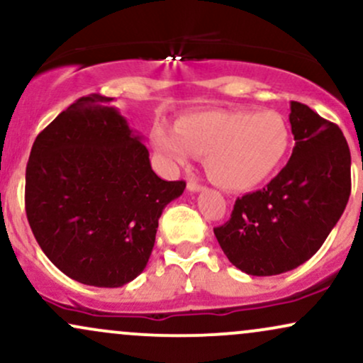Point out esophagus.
<instances>
[{
  "label": "esophagus",
  "instance_id": "esophagus-1",
  "mask_svg": "<svg viewBox=\"0 0 363 363\" xmlns=\"http://www.w3.org/2000/svg\"><path fill=\"white\" fill-rule=\"evenodd\" d=\"M205 187H203L201 184H198V182L194 181H189L187 182V191H191V193H199V191H203Z\"/></svg>",
  "mask_w": 363,
  "mask_h": 363
}]
</instances>
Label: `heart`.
<instances>
[{
	"instance_id": "b5f03b06",
	"label": "heart",
	"mask_w": 363,
	"mask_h": 363,
	"mask_svg": "<svg viewBox=\"0 0 363 363\" xmlns=\"http://www.w3.org/2000/svg\"><path fill=\"white\" fill-rule=\"evenodd\" d=\"M152 143L169 167L206 157V172L216 186L251 191L281 169L291 145L286 119L277 111H201L181 116L176 128L158 123Z\"/></svg>"
}]
</instances>
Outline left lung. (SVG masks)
Segmentation results:
<instances>
[{
    "mask_svg": "<svg viewBox=\"0 0 363 363\" xmlns=\"http://www.w3.org/2000/svg\"><path fill=\"white\" fill-rule=\"evenodd\" d=\"M295 147L281 172L239 198L230 220L213 228L228 261L252 277H273L311 259L347 208L352 157L336 124L290 102Z\"/></svg>",
    "mask_w": 363,
    "mask_h": 363,
    "instance_id": "obj_1",
    "label": "left lung"
}]
</instances>
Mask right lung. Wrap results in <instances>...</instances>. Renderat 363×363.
Returning <instances> with one entry per match:
<instances>
[{"label":"right lung","mask_w":363,"mask_h":363,"mask_svg":"<svg viewBox=\"0 0 363 363\" xmlns=\"http://www.w3.org/2000/svg\"><path fill=\"white\" fill-rule=\"evenodd\" d=\"M78 99L39 133L25 172V210L45 256L66 277L118 289L150 259L164 208L184 181L153 172L143 138L112 106Z\"/></svg>","instance_id":"obj_1"}]
</instances>
